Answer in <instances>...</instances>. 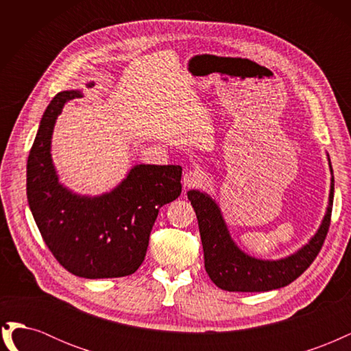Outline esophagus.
I'll list each match as a JSON object with an SVG mask.
<instances>
[{
  "instance_id": "34e87169",
  "label": "esophagus",
  "mask_w": 351,
  "mask_h": 351,
  "mask_svg": "<svg viewBox=\"0 0 351 351\" xmlns=\"http://www.w3.org/2000/svg\"><path fill=\"white\" fill-rule=\"evenodd\" d=\"M202 183V176L196 171H187L183 176V187L184 189H192L197 187Z\"/></svg>"
}]
</instances>
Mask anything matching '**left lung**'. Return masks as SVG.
I'll return each instance as SVG.
<instances>
[{"instance_id":"8db88e82","label":"left lung","mask_w":351,"mask_h":351,"mask_svg":"<svg viewBox=\"0 0 351 351\" xmlns=\"http://www.w3.org/2000/svg\"><path fill=\"white\" fill-rule=\"evenodd\" d=\"M326 156L329 171H331V189H329L324 219L304 246L281 259H259L241 250L232 240L217 202L205 192L189 190L187 197L196 212L199 222L205 269L212 282L226 291H271L289 285L311 267L322 247L332 212L334 176L329 155Z\"/></svg>"}]
</instances>
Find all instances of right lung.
Wrapping results in <instances>:
<instances>
[{
	"mask_svg": "<svg viewBox=\"0 0 351 351\" xmlns=\"http://www.w3.org/2000/svg\"><path fill=\"white\" fill-rule=\"evenodd\" d=\"M92 82L88 86H92ZM82 90L57 93L42 115L27 158V202L56 259L82 278H119L141 267L159 208L182 193V167L137 164L110 192L74 193L62 186L51 155L64 105Z\"/></svg>",
	"mask_w": 351,
	"mask_h": 351,
	"instance_id": "add662e5",
	"label": "right lung"
}]
</instances>
